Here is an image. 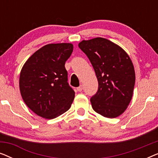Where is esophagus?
<instances>
[{"label":"esophagus","instance_id":"esophagus-1","mask_svg":"<svg viewBox=\"0 0 158 158\" xmlns=\"http://www.w3.org/2000/svg\"><path fill=\"white\" fill-rule=\"evenodd\" d=\"M77 90H78L79 92H81V91H82V90H83V86L82 85H80L78 88H77Z\"/></svg>","mask_w":158,"mask_h":158}]
</instances>
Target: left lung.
Returning <instances> with one entry per match:
<instances>
[{
    "label": "left lung",
    "mask_w": 158,
    "mask_h": 158,
    "mask_svg": "<svg viewBox=\"0 0 158 158\" xmlns=\"http://www.w3.org/2000/svg\"><path fill=\"white\" fill-rule=\"evenodd\" d=\"M78 47L98 79V91L90 98L93 109L104 117H118L132 98L135 72L130 57L120 46L102 37L83 40Z\"/></svg>",
    "instance_id": "left-lung-1"
}]
</instances>
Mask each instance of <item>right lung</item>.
Masks as SVG:
<instances>
[{
    "instance_id": "1",
    "label": "right lung",
    "mask_w": 158,
    "mask_h": 158,
    "mask_svg": "<svg viewBox=\"0 0 158 158\" xmlns=\"http://www.w3.org/2000/svg\"><path fill=\"white\" fill-rule=\"evenodd\" d=\"M73 51L71 43L44 45L21 68L19 89L26 105L36 115L52 119L70 109L75 91L68 83L64 64Z\"/></svg>"
}]
</instances>
